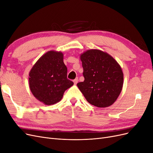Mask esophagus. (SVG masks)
Returning a JSON list of instances; mask_svg holds the SVG:
<instances>
[{"mask_svg":"<svg viewBox=\"0 0 153 153\" xmlns=\"http://www.w3.org/2000/svg\"><path fill=\"white\" fill-rule=\"evenodd\" d=\"M78 78H75V79L73 80V82H74V84H75L76 85V84H77V83H78Z\"/></svg>","mask_w":153,"mask_h":153,"instance_id":"34e87169","label":"esophagus"}]
</instances>
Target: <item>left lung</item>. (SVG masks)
<instances>
[{
  "mask_svg": "<svg viewBox=\"0 0 153 153\" xmlns=\"http://www.w3.org/2000/svg\"><path fill=\"white\" fill-rule=\"evenodd\" d=\"M84 69V82L78 89L90 104L98 108L112 105L123 86V73L119 63L103 51L91 49L80 55Z\"/></svg>",
  "mask_w": 153,
  "mask_h": 153,
  "instance_id": "obj_1",
  "label": "left lung"
}]
</instances>
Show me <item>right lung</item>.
<instances>
[{
  "mask_svg": "<svg viewBox=\"0 0 153 153\" xmlns=\"http://www.w3.org/2000/svg\"><path fill=\"white\" fill-rule=\"evenodd\" d=\"M63 58L61 52L48 51L37 61L29 72L30 91L45 105L59 102L65 91L73 85L67 78L68 69Z\"/></svg>",
  "mask_w": 153,
  "mask_h": 153,
  "instance_id": "obj_1",
  "label": "right lung"
}]
</instances>
